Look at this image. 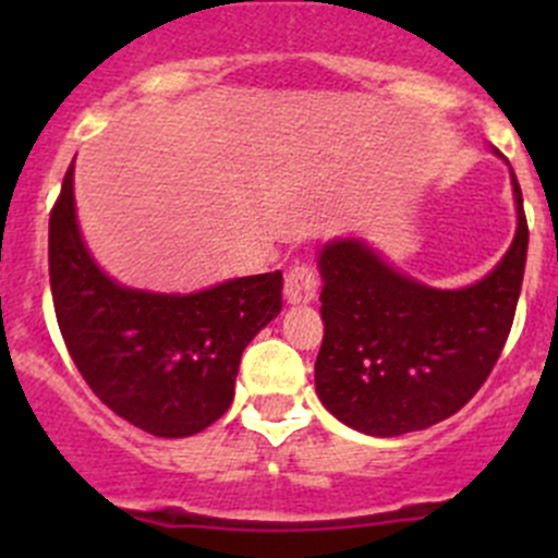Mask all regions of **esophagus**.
Segmentation results:
<instances>
[{
  "mask_svg": "<svg viewBox=\"0 0 558 558\" xmlns=\"http://www.w3.org/2000/svg\"><path fill=\"white\" fill-rule=\"evenodd\" d=\"M286 302L291 305H307L318 294V272L305 262H296L294 267L286 272Z\"/></svg>",
  "mask_w": 558,
  "mask_h": 558,
  "instance_id": "obj_1",
  "label": "esophagus"
}]
</instances>
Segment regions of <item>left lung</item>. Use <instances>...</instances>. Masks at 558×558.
I'll list each match as a JSON object with an SVG mask.
<instances>
[{
  "label": "left lung",
  "mask_w": 558,
  "mask_h": 558,
  "mask_svg": "<svg viewBox=\"0 0 558 558\" xmlns=\"http://www.w3.org/2000/svg\"><path fill=\"white\" fill-rule=\"evenodd\" d=\"M513 194V245L466 289L415 283L359 240L320 251L315 391L335 418L364 435L397 437L451 418L486 384L508 342L526 267L529 227L515 174Z\"/></svg>",
  "instance_id": "left-lung-1"
}]
</instances>
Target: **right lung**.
<instances>
[{
  "mask_svg": "<svg viewBox=\"0 0 558 558\" xmlns=\"http://www.w3.org/2000/svg\"><path fill=\"white\" fill-rule=\"evenodd\" d=\"M48 269L77 373L112 413L156 437H191L227 413L245 345L283 307L280 269L185 296L112 283L77 232L72 167L50 210Z\"/></svg>",
  "mask_w": 558,
  "mask_h": 558,
  "instance_id": "add662e5",
  "label": "right lung"
}]
</instances>
